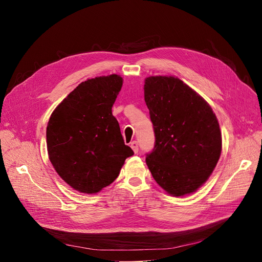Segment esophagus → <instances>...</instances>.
Listing matches in <instances>:
<instances>
[{"instance_id":"1","label":"esophagus","mask_w":262,"mask_h":262,"mask_svg":"<svg viewBox=\"0 0 262 262\" xmlns=\"http://www.w3.org/2000/svg\"><path fill=\"white\" fill-rule=\"evenodd\" d=\"M130 147L133 148V150L135 152V154H137L139 152V147H138V142L137 141H133L132 143H130Z\"/></svg>"}]
</instances>
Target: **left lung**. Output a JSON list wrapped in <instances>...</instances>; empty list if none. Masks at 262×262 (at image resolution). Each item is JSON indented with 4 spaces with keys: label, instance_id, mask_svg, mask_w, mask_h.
Here are the masks:
<instances>
[{
    "label": "left lung",
    "instance_id": "obj_1",
    "mask_svg": "<svg viewBox=\"0 0 262 262\" xmlns=\"http://www.w3.org/2000/svg\"><path fill=\"white\" fill-rule=\"evenodd\" d=\"M144 101L153 123L155 144L146 164L169 194L196 191L212 173L222 149V135L211 107L173 76L145 79Z\"/></svg>",
    "mask_w": 262,
    "mask_h": 262
}]
</instances>
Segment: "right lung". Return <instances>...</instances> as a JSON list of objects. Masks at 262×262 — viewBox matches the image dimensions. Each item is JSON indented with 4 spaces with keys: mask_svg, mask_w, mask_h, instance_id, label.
Returning a JSON list of instances; mask_svg holds the SVG:
<instances>
[{
    "mask_svg": "<svg viewBox=\"0 0 262 262\" xmlns=\"http://www.w3.org/2000/svg\"><path fill=\"white\" fill-rule=\"evenodd\" d=\"M122 84L117 74L82 81L49 120L50 160L62 180L82 193H96L109 186L125 159L134 155L112 112Z\"/></svg>",
    "mask_w": 262,
    "mask_h": 262,
    "instance_id": "obj_1",
    "label": "right lung"
}]
</instances>
